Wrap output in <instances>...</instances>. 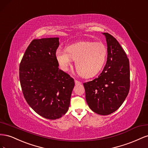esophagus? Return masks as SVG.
Here are the masks:
<instances>
[{"label":"esophagus","instance_id":"obj_1","mask_svg":"<svg viewBox=\"0 0 148 148\" xmlns=\"http://www.w3.org/2000/svg\"><path fill=\"white\" fill-rule=\"evenodd\" d=\"M75 84L76 85H79V84H82V82H80L79 81H78V80H75Z\"/></svg>","mask_w":148,"mask_h":148}]
</instances>
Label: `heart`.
Segmentation results:
<instances>
[{
  "label": "heart",
  "mask_w": 148,
  "mask_h": 148,
  "mask_svg": "<svg viewBox=\"0 0 148 148\" xmlns=\"http://www.w3.org/2000/svg\"><path fill=\"white\" fill-rule=\"evenodd\" d=\"M107 49L104 44L92 41H82L67 46L66 51L58 49L56 60L60 69L68 71L72 60L79 75L84 78L96 75L104 66Z\"/></svg>",
  "instance_id": "obj_1"
}]
</instances>
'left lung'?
<instances>
[{
	"mask_svg": "<svg viewBox=\"0 0 148 148\" xmlns=\"http://www.w3.org/2000/svg\"><path fill=\"white\" fill-rule=\"evenodd\" d=\"M107 45V62L102 73L84 83L87 104L102 115L114 112L122 106L130 90V64L127 54L111 34L104 33Z\"/></svg>",
	"mask_w": 148,
	"mask_h": 148,
	"instance_id": "left-lung-1",
	"label": "left lung"
}]
</instances>
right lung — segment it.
Instances as JSON below:
<instances>
[{
    "mask_svg": "<svg viewBox=\"0 0 148 148\" xmlns=\"http://www.w3.org/2000/svg\"><path fill=\"white\" fill-rule=\"evenodd\" d=\"M59 38L33 39L20 64V82L29 106L42 117L59 119L68 111L74 79L59 69Z\"/></svg>",
    "mask_w": 148,
    "mask_h": 148,
    "instance_id": "add662e5",
    "label": "right lung"
}]
</instances>
